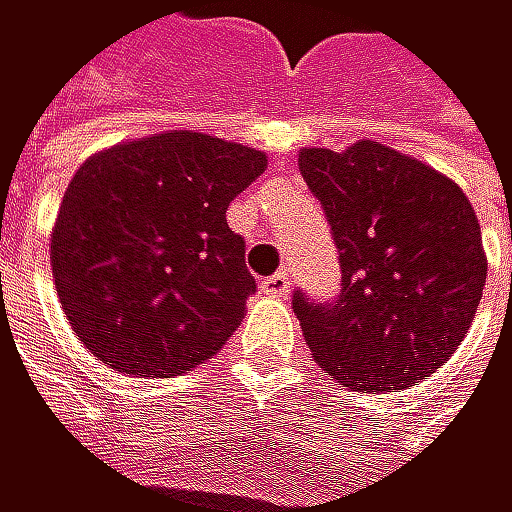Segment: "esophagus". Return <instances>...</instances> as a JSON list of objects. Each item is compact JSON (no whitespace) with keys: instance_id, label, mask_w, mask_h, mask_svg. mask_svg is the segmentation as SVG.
Instances as JSON below:
<instances>
[{"instance_id":"esophagus-1","label":"esophagus","mask_w":512,"mask_h":512,"mask_svg":"<svg viewBox=\"0 0 512 512\" xmlns=\"http://www.w3.org/2000/svg\"><path fill=\"white\" fill-rule=\"evenodd\" d=\"M259 290H262L265 296H271V299H287V296H290V271H287V268H280L277 274L265 277Z\"/></svg>"}]
</instances>
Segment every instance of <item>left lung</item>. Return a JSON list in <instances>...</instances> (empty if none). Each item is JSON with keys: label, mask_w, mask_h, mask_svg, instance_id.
Listing matches in <instances>:
<instances>
[{"label": "left lung", "mask_w": 512, "mask_h": 512, "mask_svg": "<svg viewBox=\"0 0 512 512\" xmlns=\"http://www.w3.org/2000/svg\"><path fill=\"white\" fill-rule=\"evenodd\" d=\"M299 170L342 262L332 302L293 293L314 360L363 394L412 388L458 351L482 299L489 265L467 195L372 140L305 149Z\"/></svg>", "instance_id": "obj_1"}]
</instances>
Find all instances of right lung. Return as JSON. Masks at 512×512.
<instances>
[{"label":"right lung","mask_w":512,"mask_h":512,"mask_svg":"<svg viewBox=\"0 0 512 512\" xmlns=\"http://www.w3.org/2000/svg\"><path fill=\"white\" fill-rule=\"evenodd\" d=\"M265 155L173 131L88 158L51 235L72 332L106 366L170 378L210 360L241 326L256 280L225 210Z\"/></svg>","instance_id":"1"}]
</instances>
